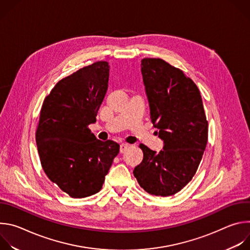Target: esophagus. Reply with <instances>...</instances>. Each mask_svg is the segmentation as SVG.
Here are the masks:
<instances>
[{"label": "esophagus", "instance_id": "34e87169", "mask_svg": "<svg viewBox=\"0 0 250 250\" xmlns=\"http://www.w3.org/2000/svg\"><path fill=\"white\" fill-rule=\"evenodd\" d=\"M127 147H128V145H126V144H122L121 146H120V152H121V153H124V152L127 149Z\"/></svg>", "mask_w": 250, "mask_h": 250}]
</instances>
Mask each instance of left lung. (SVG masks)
<instances>
[{"label":"left lung","instance_id":"left-lung-1","mask_svg":"<svg viewBox=\"0 0 250 250\" xmlns=\"http://www.w3.org/2000/svg\"><path fill=\"white\" fill-rule=\"evenodd\" d=\"M150 119L163 150L145 145L144 159L133 170L139 186L154 196L181 191L194 177L208 141V121L200 91L182 70L160 58L141 60Z\"/></svg>","mask_w":250,"mask_h":250}]
</instances>
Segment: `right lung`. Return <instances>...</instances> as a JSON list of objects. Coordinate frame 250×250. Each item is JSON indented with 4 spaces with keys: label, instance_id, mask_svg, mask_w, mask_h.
<instances>
[{
    "label": "right lung",
    "instance_id": "right-lung-1",
    "mask_svg": "<svg viewBox=\"0 0 250 250\" xmlns=\"http://www.w3.org/2000/svg\"><path fill=\"white\" fill-rule=\"evenodd\" d=\"M110 65L98 61L60 80L45 97L35 140L49 180L72 198L98 193L120 146L96 138V122L108 90Z\"/></svg>",
    "mask_w": 250,
    "mask_h": 250
}]
</instances>
